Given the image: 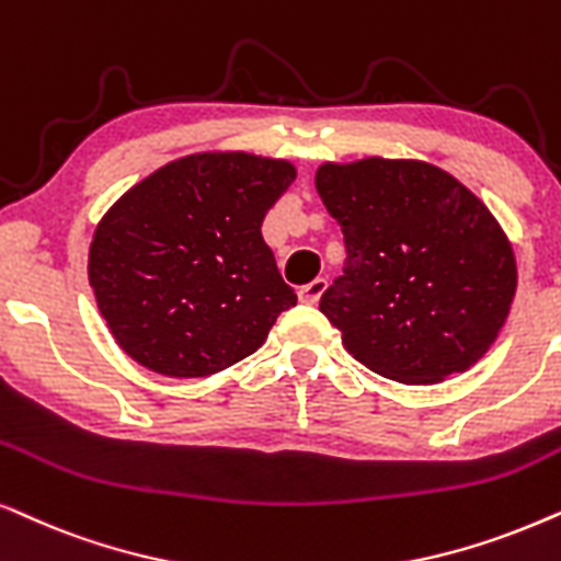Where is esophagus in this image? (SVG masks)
<instances>
[{
  "label": "esophagus",
  "instance_id": "1",
  "mask_svg": "<svg viewBox=\"0 0 561 561\" xmlns=\"http://www.w3.org/2000/svg\"><path fill=\"white\" fill-rule=\"evenodd\" d=\"M324 290H327V280L314 278L311 283H307V286H301V290H298V298H301L304 304H317L319 298H322Z\"/></svg>",
  "mask_w": 561,
  "mask_h": 561
}]
</instances>
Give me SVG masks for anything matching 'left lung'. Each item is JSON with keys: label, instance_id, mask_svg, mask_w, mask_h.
<instances>
[{"label": "left lung", "instance_id": "obj_1", "mask_svg": "<svg viewBox=\"0 0 561 561\" xmlns=\"http://www.w3.org/2000/svg\"><path fill=\"white\" fill-rule=\"evenodd\" d=\"M317 193L345 237L319 309L355 360L399 383L474 366L511 311L515 257L474 193L407 159L322 164Z\"/></svg>", "mask_w": 561, "mask_h": 561}]
</instances>
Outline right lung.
<instances>
[{
	"label": "right lung",
	"mask_w": 561,
	"mask_h": 561,
	"mask_svg": "<svg viewBox=\"0 0 561 561\" xmlns=\"http://www.w3.org/2000/svg\"><path fill=\"white\" fill-rule=\"evenodd\" d=\"M294 164L206 151L164 164L107 210L90 286L115 343L149 370L198 378L265 343L296 294L263 239Z\"/></svg>",
	"instance_id": "1"
}]
</instances>
